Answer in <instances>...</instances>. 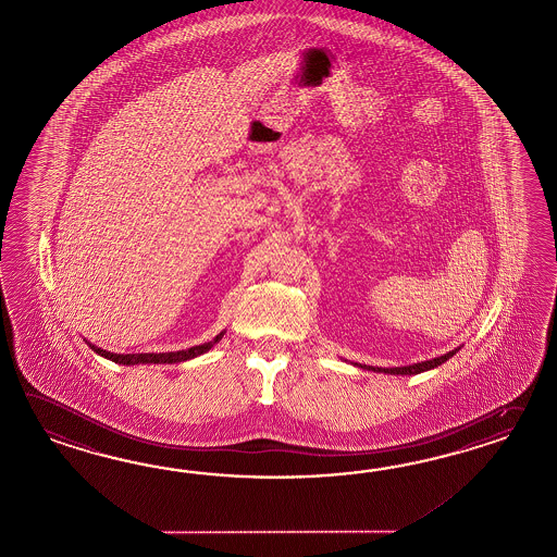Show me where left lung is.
I'll return each instance as SVG.
<instances>
[{
    "instance_id": "8db88e82",
    "label": "left lung",
    "mask_w": 557,
    "mask_h": 557,
    "mask_svg": "<svg viewBox=\"0 0 557 557\" xmlns=\"http://www.w3.org/2000/svg\"><path fill=\"white\" fill-rule=\"evenodd\" d=\"M457 351L458 347L457 349H453V351H448V354H444V356L434 357V359L422 361V363H413V366H399V368H371V366H361V363H359V368L371 371H384V373H392V375H416V373L434 370V368L443 366L444 361H446V359H450V357L455 356Z\"/></svg>"
}]
</instances>
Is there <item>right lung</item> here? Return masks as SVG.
Segmentation results:
<instances>
[{
    "instance_id": "right-lung-1",
    "label": "right lung",
    "mask_w": 557,
    "mask_h": 557,
    "mask_svg": "<svg viewBox=\"0 0 557 557\" xmlns=\"http://www.w3.org/2000/svg\"><path fill=\"white\" fill-rule=\"evenodd\" d=\"M226 331L218 333L212 342L201 343L196 347H189V349H182V351H170V354H111L107 349H100L97 345H90V349L99 356L111 359L114 363H121V366H137V363H182L187 359H194V357L201 356L206 351H210L214 347L215 343L220 342L224 337Z\"/></svg>"
}]
</instances>
